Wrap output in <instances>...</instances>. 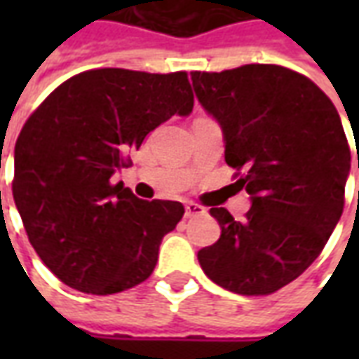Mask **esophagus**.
I'll list each match as a JSON object with an SVG mask.
<instances>
[{"instance_id":"obj_1","label":"esophagus","mask_w":359,"mask_h":359,"mask_svg":"<svg viewBox=\"0 0 359 359\" xmlns=\"http://www.w3.org/2000/svg\"><path fill=\"white\" fill-rule=\"evenodd\" d=\"M203 213H205V210H203L202 205H198V203L188 202L187 205H184V215H187L188 219L198 217V215H203Z\"/></svg>"}]
</instances>
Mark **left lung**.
Returning <instances> with one entry per match:
<instances>
[{
    "label": "left lung",
    "mask_w": 359,
    "mask_h": 359,
    "mask_svg": "<svg viewBox=\"0 0 359 359\" xmlns=\"http://www.w3.org/2000/svg\"><path fill=\"white\" fill-rule=\"evenodd\" d=\"M190 76L198 102L223 130L226 165L242 171L234 184L252 200L244 221L211 208L221 236L198 252V262L231 292H275L316 262L342 215L350 148L339 111L285 67Z\"/></svg>",
    "instance_id": "left-lung-1"
}]
</instances>
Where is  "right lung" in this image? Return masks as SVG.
<instances>
[{"mask_svg": "<svg viewBox=\"0 0 359 359\" xmlns=\"http://www.w3.org/2000/svg\"><path fill=\"white\" fill-rule=\"evenodd\" d=\"M194 107L187 73L94 69L65 81L15 144L13 198L46 267L86 294L123 292L154 273L184 208L140 200L111 177L154 128Z\"/></svg>", "mask_w": 359, "mask_h": 359, "instance_id": "1", "label": "right lung"}]
</instances>
